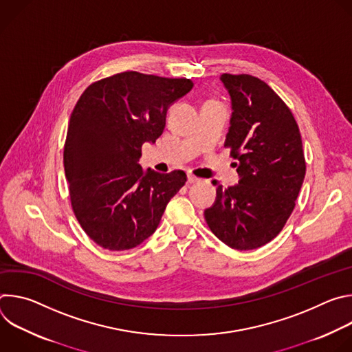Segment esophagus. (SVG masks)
<instances>
[{
	"label": "esophagus",
	"instance_id": "1",
	"mask_svg": "<svg viewBox=\"0 0 352 352\" xmlns=\"http://www.w3.org/2000/svg\"><path fill=\"white\" fill-rule=\"evenodd\" d=\"M188 182H189V184L199 182V178H196V177H195V175H192V174H188Z\"/></svg>",
	"mask_w": 352,
	"mask_h": 352
}]
</instances>
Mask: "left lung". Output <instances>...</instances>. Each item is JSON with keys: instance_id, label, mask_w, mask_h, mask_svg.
<instances>
[{"instance_id": "1", "label": "left lung", "mask_w": 352, "mask_h": 352, "mask_svg": "<svg viewBox=\"0 0 352 352\" xmlns=\"http://www.w3.org/2000/svg\"><path fill=\"white\" fill-rule=\"evenodd\" d=\"M231 98L224 146L239 177L217 188L205 219L213 234L232 249H256L283 230L305 178V157L298 125L283 100L263 80L223 74Z\"/></svg>"}]
</instances>
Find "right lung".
Returning <instances> with one entry per match:
<instances>
[{"label": "right lung", "mask_w": 352, "mask_h": 352, "mask_svg": "<svg viewBox=\"0 0 352 352\" xmlns=\"http://www.w3.org/2000/svg\"><path fill=\"white\" fill-rule=\"evenodd\" d=\"M190 79L122 72L90 85L71 114L64 167L74 213L85 232L110 250L132 249L152 235L184 171L160 174L139 164L155 143L171 104Z\"/></svg>", "instance_id": "add662e5"}]
</instances>
